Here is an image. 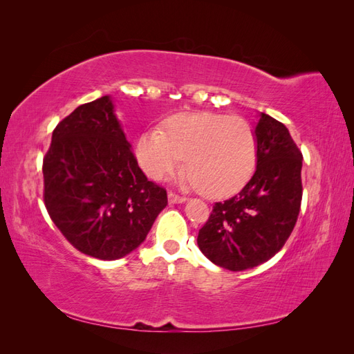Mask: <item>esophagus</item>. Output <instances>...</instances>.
I'll return each mask as SVG.
<instances>
[{"label": "esophagus", "mask_w": 354, "mask_h": 354, "mask_svg": "<svg viewBox=\"0 0 354 354\" xmlns=\"http://www.w3.org/2000/svg\"><path fill=\"white\" fill-rule=\"evenodd\" d=\"M186 201H187V198L176 195V194H173V192H169V194H168V202L169 203H185Z\"/></svg>", "instance_id": "obj_1"}]
</instances>
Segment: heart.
<instances>
[{
	"instance_id": "b5f03b06",
	"label": "heart",
	"mask_w": 354,
	"mask_h": 354,
	"mask_svg": "<svg viewBox=\"0 0 354 354\" xmlns=\"http://www.w3.org/2000/svg\"><path fill=\"white\" fill-rule=\"evenodd\" d=\"M136 156L153 180L183 165L189 181L207 198L236 194L254 174L257 138L251 124L236 115H177L162 130H149L136 143Z\"/></svg>"
}]
</instances>
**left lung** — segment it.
<instances>
[{"instance_id":"left-lung-1","label":"left lung","mask_w":354,"mask_h":354,"mask_svg":"<svg viewBox=\"0 0 354 354\" xmlns=\"http://www.w3.org/2000/svg\"><path fill=\"white\" fill-rule=\"evenodd\" d=\"M254 133V176L238 195L214 205L198 234L202 254L232 272L252 269L279 252L301 205L303 155L288 128L260 113Z\"/></svg>"}]
</instances>
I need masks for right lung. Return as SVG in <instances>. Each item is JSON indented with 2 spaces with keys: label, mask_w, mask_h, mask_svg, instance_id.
<instances>
[{
  "label": "right lung",
  "mask_w": 354,
  "mask_h": 354,
  "mask_svg": "<svg viewBox=\"0 0 354 354\" xmlns=\"http://www.w3.org/2000/svg\"><path fill=\"white\" fill-rule=\"evenodd\" d=\"M42 174L53 223L94 259L118 260L138 248L168 203L165 189L138 167L111 95L59 122Z\"/></svg>",
  "instance_id": "obj_1"
}]
</instances>
